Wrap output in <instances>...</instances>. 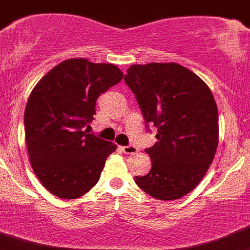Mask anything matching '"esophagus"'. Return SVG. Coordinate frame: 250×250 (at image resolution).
Listing matches in <instances>:
<instances>
[{
	"label": "esophagus",
	"mask_w": 250,
	"mask_h": 250,
	"mask_svg": "<svg viewBox=\"0 0 250 250\" xmlns=\"http://www.w3.org/2000/svg\"><path fill=\"white\" fill-rule=\"evenodd\" d=\"M121 149H122V151L125 152V154H127V155H134V154H137V152H138V149L135 146H133V145L122 146Z\"/></svg>",
	"instance_id": "esophagus-1"
}]
</instances>
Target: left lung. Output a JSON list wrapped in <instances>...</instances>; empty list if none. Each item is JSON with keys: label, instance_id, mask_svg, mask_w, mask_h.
Wrapping results in <instances>:
<instances>
[{"label": "left lung", "instance_id": "obj_1", "mask_svg": "<svg viewBox=\"0 0 250 250\" xmlns=\"http://www.w3.org/2000/svg\"><path fill=\"white\" fill-rule=\"evenodd\" d=\"M125 82L157 142L145 151L151 169L135 183L152 198L176 200L193 190L209 169L219 145V112L204 81L186 67L132 64Z\"/></svg>", "mask_w": 250, "mask_h": 250}]
</instances>
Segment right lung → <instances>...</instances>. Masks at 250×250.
Here are the masks:
<instances>
[{
	"label": "right lung",
	"mask_w": 250,
	"mask_h": 250,
	"mask_svg": "<svg viewBox=\"0 0 250 250\" xmlns=\"http://www.w3.org/2000/svg\"><path fill=\"white\" fill-rule=\"evenodd\" d=\"M122 78L115 64L69 58L31 90L24 112L26 150L34 173L55 197L76 199L98 183L117 145L84 128L94 120L96 99Z\"/></svg>",
	"instance_id": "add662e5"
}]
</instances>
